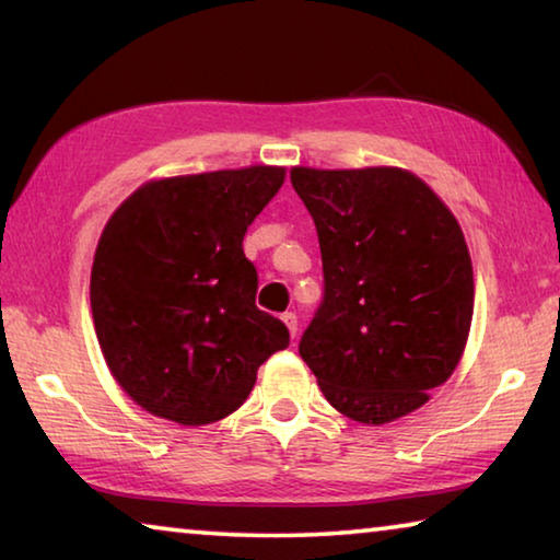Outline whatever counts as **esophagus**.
I'll use <instances>...</instances> for the list:
<instances>
[{"label":"esophagus","instance_id":"1","mask_svg":"<svg viewBox=\"0 0 560 560\" xmlns=\"http://www.w3.org/2000/svg\"><path fill=\"white\" fill-rule=\"evenodd\" d=\"M281 322L287 324L289 334H291V339H296V334H299V316H296L294 312H287V314L281 316Z\"/></svg>","mask_w":560,"mask_h":560}]
</instances>
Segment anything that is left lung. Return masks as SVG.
Segmentation results:
<instances>
[{
    "label": "left lung",
    "mask_w": 560,
    "mask_h": 560,
    "mask_svg": "<svg viewBox=\"0 0 560 560\" xmlns=\"http://www.w3.org/2000/svg\"><path fill=\"white\" fill-rule=\"evenodd\" d=\"M322 246L324 301L299 353L326 401L381 425L454 374L474 318V266L456 217L398 166L291 168Z\"/></svg>",
    "instance_id": "8db88e82"
}]
</instances>
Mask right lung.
I'll list each match as a JSON object with an SVG mask.
<instances>
[{"label": "right lung", "mask_w": 560, "mask_h": 560, "mask_svg": "<svg viewBox=\"0 0 560 560\" xmlns=\"http://www.w3.org/2000/svg\"><path fill=\"white\" fill-rule=\"evenodd\" d=\"M283 166L221 168L141 184L106 221L92 316L112 376L144 411L182 425L226 419L289 328L256 308L244 234Z\"/></svg>", "instance_id": "1"}]
</instances>
